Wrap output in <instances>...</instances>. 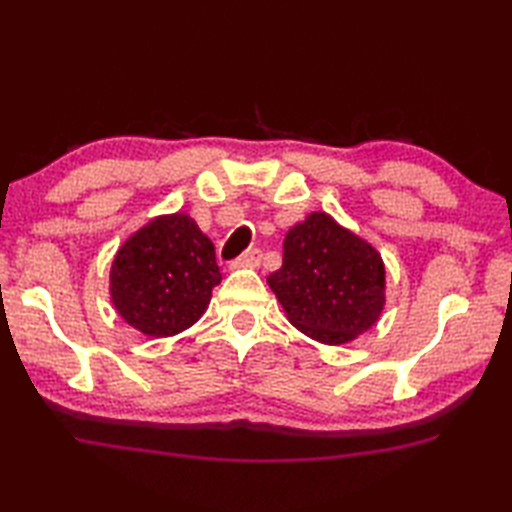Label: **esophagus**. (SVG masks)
Segmentation results:
<instances>
[{
  "mask_svg": "<svg viewBox=\"0 0 512 512\" xmlns=\"http://www.w3.org/2000/svg\"><path fill=\"white\" fill-rule=\"evenodd\" d=\"M260 258H263V254H260V249H249V252H245L243 256L234 258L230 263V269H254L260 265Z\"/></svg>",
  "mask_w": 512,
  "mask_h": 512,
  "instance_id": "obj_1",
  "label": "esophagus"
}]
</instances>
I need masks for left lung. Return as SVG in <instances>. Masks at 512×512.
Segmentation results:
<instances>
[{
	"label": "left lung",
	"instance_id": "1",
	"mask_svg": "<svg viewBox=\"0 0 512 512\" xmlns=\"http://www.w3.org/2000/svg\"><path fill=\"white\" fill-rule=\"evenodd\" d=\"M282 249V267L267 285L298 331L339 346L377 324L385 306V267L368 241L331 214L313 212L291 227Z\"/></svg>",
	"mask_w": 512,
	"mask_h": 512
}]
</instances>
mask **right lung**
I'll return each instance as SVG.
<instances>
[{
	"instance_id": "1",
	"label": "right lung",
	"mask_w": 512,
	"mask_h": 512,
	"mask_svg": "<svg viewBox=\"0 0 512 512\" xmlns=\"http://www.w3.org/2000/svg\"><path fill=\"white\" fill-rule=\"evenodd\" d=\"M219 282L212 241L181 212L155 217L129 236L109 271L118 315L149 337L190 328L206 313Z\"/></svg>"
}]
</instances>
